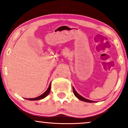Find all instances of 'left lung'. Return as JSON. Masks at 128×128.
I'll return each instance as SVG.
<instances>
[{
  "instance_id": "1",
  "label": "left lung",
  "mask_w": 128,
  "mask_h": 128,
  "mask_svg": "<svg viewBox=\"0 0 128 128\" xmlns=\"http://www.w3.org/2000/svg\"><path fill=\"white\" fill-rule=\"evenodd\" d=\"M73 92H74V96H75L76 98H78L79 100H80L82 101H84V102H89V103H93L94 102V101H92V100H89V99H86V98H84V97H82V96H80L79 94H78L77 92L75 90V89H74V88L73 86Z\"/></svg>"
}]
</instances>
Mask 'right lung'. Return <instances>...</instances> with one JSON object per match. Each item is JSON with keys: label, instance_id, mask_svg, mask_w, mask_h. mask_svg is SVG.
<instances>
[{"label": "right lung", "instance_id": "right-lung-1", "mask_svg": "<svg viewBox=\"0 0 128 128\" xmlns=\"http://www.w3.org/2000/svg\"><path fill=\"white\" fill-rule=\"evenodd\" d=\"M50 86H51V82L50 83L49 87H48V88L47 89V90L44 93H42V95H40V96H39L38 97H36V98H30V99H29V98L28 99H27V98H24V99L26 100H41V99H44V98H45L49 94L50 92V88H51Z\"/></svg>", "mask_w": 128, "mask_h": 128}]
</instances>
